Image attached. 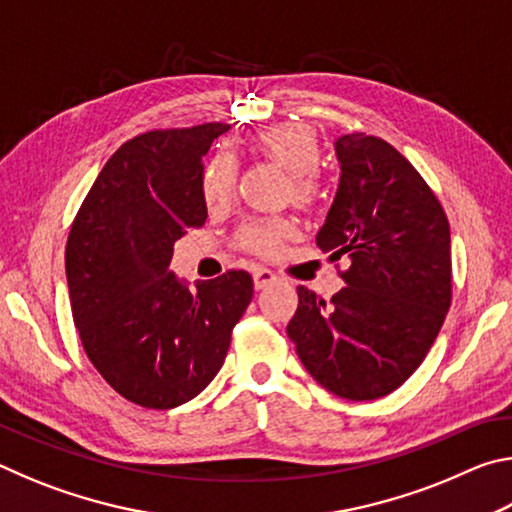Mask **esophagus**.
<instances>
[{
	"instance_id": "esophagus-1",
	"label": "esophagus",
	"mask_w": 512,
	"mask_h": 512,
	"mask_svg": "<svg viewBox=\"0 0 512 512\" xmlns=\"http://www.w3.org/2000/svg\"><path fill=\"white\" fill-rule=\"evenodd\" d=\"M253 282H255V289L262 291L277 282V275L273 271H268V268H257V271L253 273Z\"/></svg>"
}]
</instances>
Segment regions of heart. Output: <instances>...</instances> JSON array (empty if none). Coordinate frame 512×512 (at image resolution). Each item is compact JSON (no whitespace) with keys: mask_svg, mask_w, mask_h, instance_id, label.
<instances>
[{"mask_svg":"<svg viewBox=\"0 0 512 512\" xmlns=\"http://www.w3.org/2000/svg\"><path fill=\"white\" fill-rule=\"evenodd\" d=\"M250 149L257 158L289 173L287 196L300 207L316 205L320 196L318 169L323 164L320 137L305 124H275L262 128L250 137ZM237 162L230 155L219 153L205 162L201 173V196L210 210H221L235 196ZM296 235V223L284 216L257 219L241 225L237 241L248 253L259 257H275L284 241Z\"/></svg>","mask_w":512,"mask_h":512,"instance_id":"b5f03b06","label":"heart"}]
</instances>
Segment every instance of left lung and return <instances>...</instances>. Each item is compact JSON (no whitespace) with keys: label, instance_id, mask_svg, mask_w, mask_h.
I'll return each instance as SVG.
<instances>
[{"label":"left lung","instance_id":"left-lung-1","mask_svg":"<svg viewBox=\"0 0 512 512\" xmlns=\"http://www.w3.org/2000/svg\"><path fill=\"white\" fill-rule=\"evenodd\" d=\"M341 180L316 244L348 257L345 287L325 302L298 287L287 325L302 366L329 393L379 400L427 357L452 305L443 205L413 164L379 137L336 140Z\"/></svg>","mask_w":512,"mask_h":512}]
</instances>
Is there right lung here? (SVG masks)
<instances>
[{
  "instance_id": "right-lung-1",
  "label": "right lung",
  "mask_w": 512,
  "mask_h": 512,
  "mask_svg": "<svg viewBox=\"0 0 512 512\" xmlns=\"http://www.w3.org/2000/svg\"><path fill=\"white\" fill-rule=\"evenodd\" d=\"M228 124L149 131L112 153L65 248L74 325L101 377L144 409H173L216 377L253 277L228 271L189 289L173 244L201 228L203 155Z\"/></svg>"
}]
</instances>
